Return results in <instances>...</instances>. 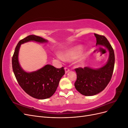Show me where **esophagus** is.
Returning <instances> with one entry per match:
<instances>
[{
  "mask_svg": "<svg viewBox=\"0 0 128 128\" xmlns=\"http://www.w3.org/2000/svg\"><path fill=\"white\" fill-rule=\"evenodd\" d=\"M64 70H65V73L67 74V72H69V68H67V67H65L64 68Z\"/></svg>",
  "mask_w": 128,
  "mask_h": 128,
  "instance_id": "1",
  "label": "esophagus"
}]
</instances>
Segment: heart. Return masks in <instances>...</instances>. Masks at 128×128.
Listing matches in <instances>:
<instances>
[{
  "label": "heart",
  "instance_id": "obj_1",
  "mask_svg": "<svg viewBox=\"0 0 128 128\" xmlns=\"http://www.w3.org/2000/svg\"><path fill=\"white\" fill-rule=\"evenodd\" d=\"M81 51V47L80 46H77L73 47L71 48H69L66 51L61 53V56L59 55H58V58L61 60H64L66 61H72L77 59L80 54ZM83 58L80 57L78 60H77V62L78 64H82L83 62Z\"/></svg>",
  "mask_w": 128,
  "mask_h": 128
}]
</instances>
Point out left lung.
I'll use <instances>...</instances> for the list:
<instances>
[{
  "label": "left lung",
  "instance_id": "8db88e82",
  "mask_svg": "<svg viewBox=\"0 0 128 128\" xmlns=\"http://www.w3.org/2000/svg\"><path fill=\"white\" fill-rule=\"evenodd\" d=\"M96 45L103 46L109 52L106 64L98 69L86 67L76 68L77 80L75 87L80 94L86 96H94L103 91L111 80L114 70L115 55L113 48L104 36L94 34Z\"/></svg>",
  "mask_w": 128,
  "mask_h": 128
}]
</instances>
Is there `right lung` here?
Wrapping results in <instances>:
<instances>
[{"mask_svg":"<svg viewBox=\"0 0 128 128\" xmlns=\"http://www.w3.org/2000/svg\"><path fill=\"white\" fill-rule=\"evenodd\" d=\"M30 41L47 42L48 40L36 35H29L19 41L12 57V68L18 84L27 94L38 99H47L53 95L61 77L64 74V68H56L46 64L39 70L25 72L18 62V56L21 44Z\"/></svg>","mask_w":128,"mask_h":128,"instance_id":"right-lung-1","label":"right lung"}]
</instances>
